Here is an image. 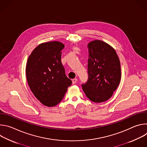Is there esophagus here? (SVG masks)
<instances>
[{
    "label": "esophagus",
    "mask_w": 147,
    "mask_h": 147,
    "mask_svg": "<svg viewBox=\"0 0 147 147\" xmlns=\"http://www.w3.org/2000/svg\"><path fill=\"white\" fill-rule=\"evenodd\" d=\"M77 79L76 78L72 80V82H73V84H75L77 82Z\"/></svg>",
    "instance_id": "obj_1"
}]
</instances>
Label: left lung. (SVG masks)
I'll return each mask as SVG.
<instances>
[{
  "label": "left lung",
  "mask_w": 147,
  "mask_h": 147,
  "mask_svg": "<svg viewBox=\"0 0 147 147\" xmlns=\"http://www.w3.org/2000/svg\"><path fill=\"white\" fill-rule=\"evenodd\" d=\"M87 47L88 78L81 84L83 91L92 102L106 101L112 96L120 81L119 59L115 49L102 40H93Z\"/></svg>",
  "instance_id": "obj_1"
}]
</instances>
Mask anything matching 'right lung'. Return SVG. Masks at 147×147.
<instances>
[{
  "label": "right lung",
  "instance_id": "right-lung-1",
  "mask_svg": "<svg viewBox=\"0 0 147 147\" xmlns=\"http://www.w3.org/2000/svg\"><path fill=\"white\" fill-rule=\"evenodd\" d=\"M64 48L57 41L41 44L27 60L26 76L29 87L35 96L48 107L60 103L72 84L61 61Z\"/></svg>",
  "mask_w": 147,
  "mask_h": 147
}]
</instances>
